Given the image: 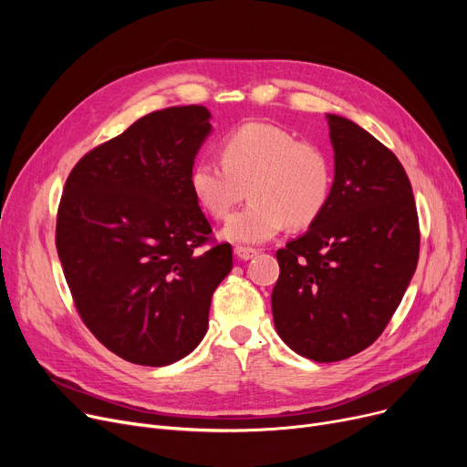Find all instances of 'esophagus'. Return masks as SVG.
<instances>
[{
    "label": "esophagus",
    "mask_w": 467,
    "mask_h": 467,
    "mask_svg": "<svg viewBox=\"0 0 467 467\" xmlns=\"http://www.w3.org/2000/svg\"><path fill=\"white\" fill-rule=\"evenodd\" d=\"M259 252L255 248H248V246H236L234 248V257L238 261H248V259H254Z\"/></svg>",
    "instance_id": "obj_1"
}]
</instances>
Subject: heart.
Wrapping results in <instances>:
<instances>
[{
	"mask_svg": "<svg viewBox=\"0 0 467 467\" xmlns=\"http://www.w3.org/2000/svg\"><path fill=\"white\" fill-rule=\"evenodd\" d=\"M221 161H196L189 187L215 221H225L248 189L252 202L223 229L231 242L263 244L287 225L308 227L329 204L333 164L327 151L287 130L263 122L244 125L221 143Z\"/></svg>",
	"mask_w": 467,
	"mask_h": 467,
	"instance_id": "b5f03b06",
	"label": "heart"
}]
</instances>
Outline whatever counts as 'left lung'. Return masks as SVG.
<instances>
[{
	"label": "left lung",
	"instance_id": "obj_1",
	"mask_svg": "<svg viewBox=\"0 0 467 467\" xmlns=\"http://www.w3.org/2000/svg\"><path fill=\"white\" fill-rule=\"evenodd\" d=\"M333 192L310 229L276 252L278 335L303 358L347 359L380 337L420 252L419 213L405 168L356 122L327 113Z\"/></svg>",
	"mask_w": 467,
	"mask_h": 467
}]
</instances>
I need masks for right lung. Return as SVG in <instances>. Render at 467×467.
<instances>
[{
    "label": "right lung",
    "instance_id": "right-lung-1",
    "mask_svg": "<svg viewBox=\"0 0 467 467\" xmlns=\"http://www.w3.org/2000/svg\"><path fill=\"white\" fill-rule=\"evenodd\" d=\"M204 106L138 119L94 147L64 185L57 252L90 333L130 363L162 367L191 354L208 329L215 287L233 268L189 171L212 130Z\"/></svg>",
    "mask_w": 467,
    "mask_h": 467
}]
</instances>
